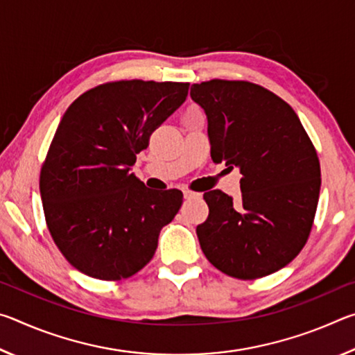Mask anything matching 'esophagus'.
I'll use <instances>...</instances> for the list:
<instances>
[{
	"instance_id": "obj_1",
	"label": "esophagus",
	"mask_w": 355,
	"mask_h": 355,
	"mask_svg": "<svg viewBox=\"0 0 355 355\" xmlns=\"http://www.w3.org/2000/svg\"><path fill=\"white\" fill-rule=\"evenodd\" d=\"M184 199H200V192H194V191H189V189H186L184 192Z\"/></svg>"
}]
</instances>
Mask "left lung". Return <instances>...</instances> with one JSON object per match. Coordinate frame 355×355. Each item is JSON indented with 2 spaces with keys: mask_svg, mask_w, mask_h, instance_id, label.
<instances>
[{
  "mask_svg": "<svg viewBox=\"0 0 355 355\" xmlns=\"http://www.w3.org/2000/svg\"><path fill=\"white\" fill-rule=\"evenodd\" d=\"M207 114L214 163L239 167L241 199L203 194L208 219L197 225L208 261L230 277L254 280L285 268L307 243L320 199L313 142L285 100L250 81L192 84Z\"/></svg>",
  "mask_w": 355,
  "mask_h": 355,
  "instance_id": "1",
  "label": "left lung"
}]
</instances>
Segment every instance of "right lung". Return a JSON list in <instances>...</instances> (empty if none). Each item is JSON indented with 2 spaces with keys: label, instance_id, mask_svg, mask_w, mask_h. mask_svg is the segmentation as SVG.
Returning a JSON list of instances; mask_svg holds the SVG:
<instances>
[{
  "label": "right lung",
  "instance_id": "add662e5",
  "mask_svg": "<svg viewBox=\"0 0 355 355\" xmlns=\"http://www.w3.org/2000/svg\"><path fill=\"white\" fill-rule=\"evenodd\" d=\"M188 89L189 83L110 81L65 111L39 186L53 241L78 271L116 282L152 260L161 228L175 218L183 194L150 191L130 169Z\"/></svg>",
  "mask_w": 355,
  "mask_h": 355
}]
</instances>
